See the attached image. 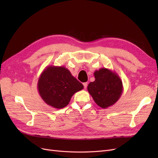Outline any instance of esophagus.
Returning a JSON list of instances; mask_svg holds the SVG:
<instances>
[{
    "label": "esophagus",
    "mask_w": 158,
    "mask_h": 158,
    "mask_svg": "<svg viewBox=\"0 0 158 158\" xmlns=\"http://www.w3.org/2000/svg\"><path fill=\"white\" fill-rule=\"evenodd\" d=\"M83 85H84V87L85 89L87 88V86H88V82H84L83 83Z\"/></svg>",
    "instance_id": "esophagus-1"
}]
</instances>
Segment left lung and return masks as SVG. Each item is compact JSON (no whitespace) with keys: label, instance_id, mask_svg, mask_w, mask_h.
<instances>
[{"label":"left lung","instance_id":"8db88e82","mask_svg":"<svg viewBox=\"0 0 158 158\" xmlns=\"http://www.w3.org/2000/svg\"><path fill=\"white\" fill-rule=\"evenodd\" d=\"M95 81L88 85V91L98 106L106 109L121 98L123 86L118 75L106 68L94 72Z\"/></svg>","mask_w":158,"mask_h":158}]
</instances>
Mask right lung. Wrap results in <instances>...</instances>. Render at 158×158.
<instances>
[{
    "mask_svg": "<svg viewBox=\"0 0 158 158\" xmlns=\"http://www.w3.org/2000/svg\"><path fill=\"white\" fill-rule=\"evenodd\" d=\"M83 88L82 84L63 66H47L37 82L38 92L42 99L56 109L66 107L72 96Z\"/></svg>",
    "mask_w": 158,
    "mask_h": 158,
    "instance_id": "1",
    "label": "right lung"
}]
</instances>
